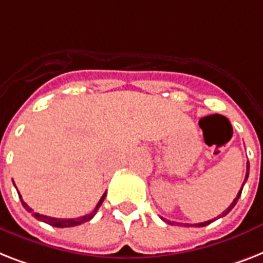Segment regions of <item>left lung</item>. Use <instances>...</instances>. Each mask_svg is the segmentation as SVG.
Segmentation results:
<instances>
[{
	"mask_svg": "<svg viewBox=\"0 0 263 263\" xmlns=\"http://www.w3.org/2000/svg\"><path fill=\"white\" fill-rule=\"evenodd\" d=\"M249 170H250V165H249V162H247V172H246V177H245V182H246L247 181V178H249ZM245 182H243V185H245ZM243 185H242V187H240V191L238 192V196H236L235 197V200H234V201L231 202V205L228 206L227 209H226V211H224L223 213H221L220 216L219 217H223V216H226V215H227L228 212H230V211H231L232 208H234V206H235V204L236 202H238V200H239V197H240V194H242V189H243ZM163 220H165V219H163ZM215 220V219H212V220H208V221H204V223H198V224H194V226H196V227H205V226H208L209 223H212V221ZM166 221V220H165ZM168 224H174V221H167ZM187 226V224H186Z\"/></svg>",
	"mask_w": 263,
	"mask_h": 263,
	"instance_id": "obj_1",
	"label": "left lung"
}]
</instances>
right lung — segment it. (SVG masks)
I'll return each instance as SVG.
<instances>
[{"mask_svg": "<svg viewBox=\"0 0 263 263\" xmlns=\"http://www.w3.org/2000/svg\"><path fill=\"white\" fill-rule=\"evenodd\" d=\"M105 196H106V192L102 194V197L100 198V201H98V204L96 205V208H95V211H93V212H90L89 215H85V216H82V217H77V219H55V217L44 216V215H40V213L33 212V211H32V209L27 205V202L23 201V198H21V202H23V206L27 209L28 212L32 213V216L36 217L37 220L44 221V223L50 224V226H52V227L65 228V227H74V226H80V224H82V223H85V221H89L90 219H93L96 213H97L98 208L101 206V204H102V201H104ZM20 197H21V196H20Z\"/></svg>", "mask_w": 263, "mask_h": 263, "instance_id": "obj_1", "label": "right lung"}]
</instances>
